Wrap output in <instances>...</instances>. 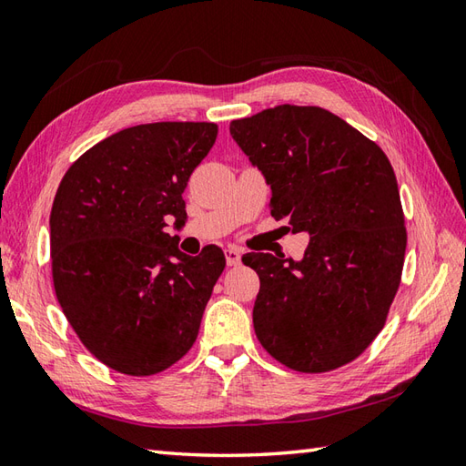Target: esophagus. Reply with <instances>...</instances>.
Wrapping results in <instances>:
<instances>
[{"label": "esophagus", "instance_id": "1", "mask_svg": "<svg viewBox=\"0 0 466 466\" xmlns=\"http://www.w3.org/2000/svg\"><path fill=\"white\" fill-rule=\"evenodd\" d=\"M224 254H226V264L228 266H238L240 264L242 254H240L238 248H226Z\"/></svg>", "mask_w": 466, "mask_h": 466}]
</instances>
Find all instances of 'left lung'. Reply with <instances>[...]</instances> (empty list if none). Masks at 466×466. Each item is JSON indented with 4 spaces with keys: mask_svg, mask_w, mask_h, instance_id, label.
Returning <instances> with one entry per match:
<instances>
[{
    "mask_svg": "<svg viewBox=\"0 0 466 466\" xmlns=\"http://www.w3.org/2000/svg\"><path fill=\"white\" fill-rule=\"evenodd\" d=\"M230 136L270 186V214L310 236L302 260L242 256L260 279L256 336L292 370L339 369L382 330L400 284L407 228L389 157L316 106L234 120Z\"/></svg>",
    "mask_w": 466,
    "mask_h": 466,
    "instance_id": "8db88e82",
    "label": "left lung"
}]
</instances>
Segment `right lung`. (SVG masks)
<instances>
[{
  "instance_id": "add662e5",
  "label": "right lung",
  "mask_w": 466,
  "mask_h": 466,
  "mask_svg": "<svg viewBox=\"0 0 466 466\" xmlns=\"http://www.w3.org/2000/svg\"><path fill=\"white\" fill-rule=\"evenodd\" d=\"M212 122H156L112 134L69 166L49 214L57 302L110 369L147 376L192 349L224 252L177 248L184 190L216 142Z\"/></svg>"
}]
</instances>
